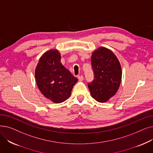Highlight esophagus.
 Listing matches in <instances>:
<instances>
[{"mask_svg":"<svg viewBox=\"0 0 153 153\" xmlns=\"http://www.w3.org/2000/svg\"><path fill=\"white\" fill-rule=\"evenodd\" d=\"M77 78H78V79L79 80V81H82V80L84 79V77H83V76H77Z\"/></svg>","mask_w":153,"mask_h":153,"instance_id":"obj_1","label":"esophagus"}]
</instances>
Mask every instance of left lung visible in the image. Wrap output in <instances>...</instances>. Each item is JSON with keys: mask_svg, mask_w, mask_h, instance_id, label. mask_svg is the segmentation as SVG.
<instances>
[{"mask_svg": "<svg viewBox=\"0 0 153 153\" xmlns=\"http://www.w3.org/2000/svg\"><path fill=\"white\" fill-rule=\"evenodd\" d=\"M91 64L94 79L88 83V87L95 100L105 102L119 89L122 80L121 65L115 54L104 47L93 52Z\"/></svg>", "mask_w": 153, "mask_h": 153, "instance_id": "left-lung-1", "label": "left lung"}]
</instances>
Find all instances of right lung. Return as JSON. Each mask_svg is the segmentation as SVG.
<instances>
[{
	"label": "right lung",
	"mask_w": 153,
	"mask_h": 153,
	"mask_svg": "<svg viewBox=\"0 0 153 153\" xmlns=\"http://www.w3.org/2000/svg\"><path fill=\"white\" fill-rule=\"evenodd\" d=\"M35 80L39 90L45 97L59 103L69 98L77 78L61 62V54L50 50L40 58L35 69Z\"/></svg>",
	"instance_id": "add662e5"
}]
</instances>
